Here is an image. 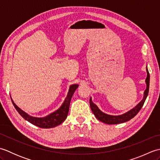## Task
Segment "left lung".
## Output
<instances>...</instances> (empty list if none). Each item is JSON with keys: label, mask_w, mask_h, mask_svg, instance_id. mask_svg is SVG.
<instances>
[{"label": "left lung", "mask_w": 160, "mask_h": 160, "mask_svg": "<svg viewBox=\"0 0 160 160\" xmlns=\"http://www.w3.org/2000/svg\"><path fill=\"white\" fill-rule=\"evenodd\" d=\"M147 79H146V84H147V89H146L144 93V98L142 101L139 103L138 105H136L133 108H132L131 110L128 111L127 113H125L122 115H108L107 113H103L102 111L99 109V108L97 107V105L95 104L93 102L91 98H90L89 100V103H90V107L92 111L95 116L100 121L102 122L103 123L107 124H120L123 123V122H126L128 120H130L131 119L134 118L135 115H136L138 112L140 111L142 106L144 105V102L147 99L148 94V91H149V83H150V75L148 73V68L147 67Z\"/></svg>", "instance_id": "8db88e82"}]
</instances>
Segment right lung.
I'll list each match as a JSON object with an SVG mask.
<instances>
[{"mask_svg": "<svg viewBox=\"0 0 160 160\" xmlns=\"http://www.w3.org/2000/svg\"><path fill=\"white\" fill-rule=\"evenodd\" d=\"M78 87V84H72V85H71L69 87V91H68L67 96L65 98V100H64V102L61 105V107L56 111H54L53 113H50L49 115L43 118H36L31 116V115H28L22 109H20V108L13 102L12 98L11 100L16 111H18V113L27 121H28L32 124L40 128H53L60 125V124H62V122L66 120L68 113H69L71 98H72L73 94L74 93L75 91L76 90Z\"/></svg>", "mask_w": 160, "mask_h": 160, "instance_id": "right-lung-1", "label": "right lung"}]
</instances>
